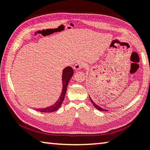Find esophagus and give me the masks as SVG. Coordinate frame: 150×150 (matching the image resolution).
Returning <instances> with one entry per match:
<instances>
[{"mask_svg": "<svg viewBox=\"0 0 150 150\" xmlns=\"http://www.w3.org/2000/svg\"><path fill=\"white\" fill-rule=\"evenodd\" d=\"M85 67V64L82 62V61H78L75 63V65H74V69L76 71L80 70L82 68Z\"/></svg>", "mask_w": 150, "mask_h": 150, "instance_id": "obj_1", "label": "esophagus"}]
</instances>
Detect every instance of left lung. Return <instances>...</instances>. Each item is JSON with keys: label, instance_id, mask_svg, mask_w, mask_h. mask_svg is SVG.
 <instances>
[{"label": "left lung", "instance_id": "left-lung-1", "mask_svg": "<svg viewBox=\"0 0 150 150\" xmlns=\"http://www.w3.org/2000/svg\"><path fill=\"white\" fill-rule=\"evenodd\" d=\"M89 99H90V101H91V102L92 103L93 105V106H94L95 108H96L97 109H98V110H99V111H108V110H107V109L101 108L100 106L97 105V104H96V103H95V102H94L93 101V99L91 98V97H90V96H89Z\"/></svg>", "mask_w": 150, "mask_h": 150}]
</instances>
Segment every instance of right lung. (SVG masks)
Listing matches in <instances>:
<instances>
[{
    "instance_id": "obj_1",
    "label": "right lung",
    "mask_w": 150,
    "mask_h": 150,
    "mask_svg": "<svg viewBox=\"0 0 150 150\" xmlns=\"http://www.w3.org/2000/svg\"><path fill=\"white\" fill-rule=\"evenodd\" d=\"M73 75V70L71 67L68 66L63 70L62 73V82H63V88H62V91H61V94L60 97L57 101L54 104L52 105L49 107H47L46 108H38L35 109L37 111H40V112L42 113H51L57 110L59 108H60V107L62 104L63 101L65 99V96L67 91V85L71 79V78L72 77Z\"/></svg>"
}]
</instances>
